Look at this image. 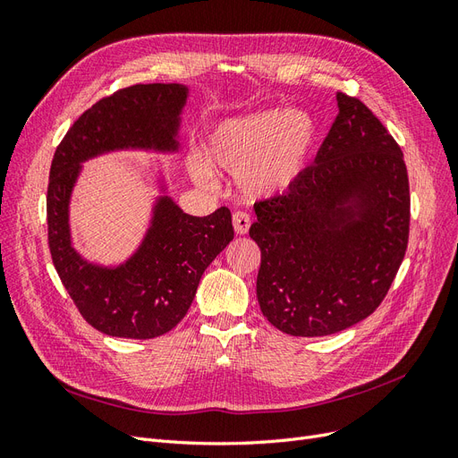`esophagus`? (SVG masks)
Wrapping results in <instances>:
<instances>
[{"instance_id": "esophagus-1", "label": "esophagus", "mask_w": 458, "mask_h": 458, "mask_svg": "<svg viewBox=\"0 0 458 458\" xmlns=\"http://www.w3.org/2000/svg\"><path fill=\"white\" fill-rule=\"evenodd\" d=\"M233 227L237 234H246L250 229V216L244 212H234L233 214Z\"/></svg>"}]
</instances>
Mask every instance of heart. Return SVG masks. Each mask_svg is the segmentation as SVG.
<instances>
[{
	"mask_svg": "<svg viewBox=\"0 0 458 458\" xmlns=\"http://www.w3.org/2000/svg\"><path fill=\"white\" fill-rule=\"evenodd\" d=\"M317 122L301 108H267L227 118L206 140V159L191 160V175L200 187L216 189V172L237 177L248 200L279 197L293 189L317 145Z\"/></svg>",
	"mask_w": 458,
	"mask_h": 458,
	"instance_id": "heart-1",
	"label": "heart"
}]
</instances>
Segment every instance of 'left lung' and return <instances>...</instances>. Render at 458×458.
I'll return each instance as SVG.
<instances>
[{
  "label": "left lung",
  "instance_id": "obj_1",
  "mask_svg": "<svg viewBox=\"0 0 458 458\" xmlns=\"http://www.w3.org/2000/svg\"><path fill=\"white\" fill-rule=\"evenodd\" d=\"M336 103L338 116L298 183L254 206L258 301L290 336H327L363 321L407 250L403 152L361 101L336 93Z\"/></svg>",
  "mask_w": 458,
  "mask_h": 458
}]
</instances>
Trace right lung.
I'll return each instance as SVG.
<instances>
[{"mask_svg":"<svg viewBox=\"0 0 458 458\" xmlns=\"http://www.w3.org/2000/svg\"><path fill=\"white\" fill-rule=\"evenodd\" d=\"M189 95L185 84L120 89L86 110L55 150L47 187L51 258L80 313L103 335L150 340L170 332L189 311L206 267L233 241L229 208L204 217L185 214L157 158L150 162L157 197L135 250L105 266L74 246L71 204L84 164L120 150L179 155Z\"/></svg>","mask_w":458,"mask_h":458,"instance_id":"right-lung-1","label":"right lung"}]
</instances>
